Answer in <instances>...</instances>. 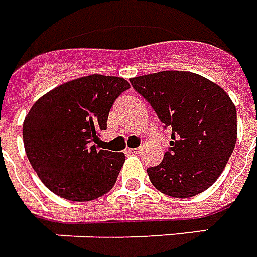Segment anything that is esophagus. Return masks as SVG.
Here are the masks:
<instances>
[{
	"instance_id": "1",
	"label": "esophagus",
	"mask_w": 257,
	"mask_h": 257,
	"mask_svg": "<svg viewBox=\"0 0 257 257\" xmlns=\"http://www.w3.org/2000/svg\"><path fill=\"white\" fill-rule=\"evenodd\" d=\"M141 151H143V148H136V149H125V152H127V154H132V155H137V154H140V152H141Z\"/></svg>"
}]
</instances>
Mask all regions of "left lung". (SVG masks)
Listing matches in <instances>:
<instances>
[{"label":"left lung","instance_id":"8db88e82","mask_svg":"<svg viewBox=\"0 0 257 257\" xmlns=\"http://www.w3.org/2000/svg\"><path fill=\"white\" fill-rule=\"evenodd\" d=\"M172 132L170 147L149 180L163 194L191 198L224 170L236 143V109L225 91L190 72H159L130 80Z\"/></svg>","mask_w":257,"mask_h":257}]
</instances>
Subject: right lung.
Instances as JSON below:
<instances>
[{
	"label": "right lung",
	"instance_id": "add662e5",
	"mask_svg": "<svg viewBox=\"0 0 257 257\" xmlns=\"http://www.w3.org/2000/svg\"><path fill=\"white\" fill-rule=\"evenodd\" d=\"M128 88L121 77L92 74L56 87L33 105L23 123V144L48 190L85 202L113 187L124 154L94 144L106 128L114 101Z\"/></svg>",
	"mask_w": 257,
	"mask_h": 257
}]
</instances>
